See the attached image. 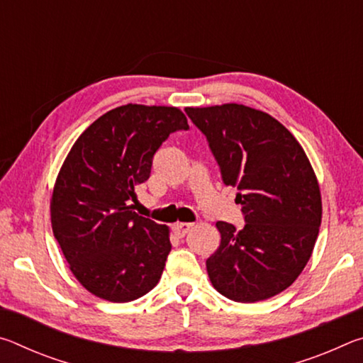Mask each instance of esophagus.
Returning <instances> with one entry per match:
<instances>
[{
    "label": "esophagus",
    "instance_id": "esophagus-1",
    "mask_svg": "<svg viewBox=\"0 0 363 363\" xmlns=\"http://www.w3.org/2000/svg\"><path fill=\"white\" fill-rule=\"evenodd\" d=\"M192 225H194L192 223H177V224H174V230L177 235L184 237L190 229H192Z\"/></svg>",
    "mask_w": 363,
    "mask_h": 363
}]
</instances>
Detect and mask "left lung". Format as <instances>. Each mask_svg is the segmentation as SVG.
<instances>
[{
    "label": "left lung",
    "instance_id": "left-lung-1",
    "mask_svg": "<svg viewBox=\"0 0 363 363\" xmlns=\"http://www.w3.org/2000/svg\"><path fill=\"white\" fill-rule=\"evenodd\" d=\"M205 134L220 179L237 187L245 225L224 220L206 259L213 286L237 303L286 290L309 261L322 223L317 177L303 147L272 116L238 104L186 108Z\"/></svg>",
    "mask_w": 363,
    "mask_h": 363
}]
</instances>
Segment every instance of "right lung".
<instances>
[{
	"instance_id": "obj_1",
	"label": "right lung",
	"mask_w": 363,
	"mask_h": 363,
	"mask_svg": "<svg viewBox=\"0 0 363 363\" xmlns=\"http://www.w3.org/2000/svg\"><path fill=\"white\" fill-rule=\"evenodd\" d=\"M182 130L189 125L179 108L128 104L97 118L67 155L52 192V232L73 275L96 296L130 303L162 277L168 227L131 203L153 155Z\"/></svg>"
}]
</instances>
